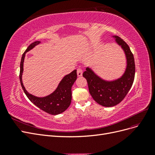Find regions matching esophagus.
<instances>
[{
  "label": "esophagus",
  "mask_w": 155,
  "mask_h": 155,
  "mask_svg": "<svg viewBox=\"0 0 155 155\" xmlns=\"http://www.w3.org/2000/svg\"><path fill=\"white\" fill-rule=\"evenodd\" d=\"M77 74L78 77H81L83 75V70L81 68H78L77 70Z\"/></svg>",
  "instance_id": "1"
}]
</instances>
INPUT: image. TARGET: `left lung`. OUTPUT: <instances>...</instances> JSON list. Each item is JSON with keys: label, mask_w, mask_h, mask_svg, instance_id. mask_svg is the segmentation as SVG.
<instances>
[{"label": "left lung", "mask_w": 155, "mask_h": 155, "mask_svg": "<svg viewBox=\"0 0 155 155\" xmlns=\"http://www.w3.org/2000/svg\"><path fill=\"white\" fill-rule=\"evenodd\" d=\"M112 37L125 54L127 66L124 74L115 80L107 81L98 76L89 67H87L86 71L83 74L93 99L98 104L106 107L118 105L124 99L133 85L135 75L134 59L129 46L120 37L116 35Z\"/></svg>", "instance_id": "8db88e82"}]
</instances>
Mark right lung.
I'll use <instances>...</instances> for the list:
<instances>
[{
	"label": "right lung",
	"instance_id": "add662e5",
	"mask_svg": "<svg viewBox=\"0 0 155 155\" xmlns=\"http://www.w3.org/2000/svg\"><path fill=\"white\" fill-rule=\"evenodd\" d=\"M40 43L41 41H35L31 43L22 54L20 64L19 74L21 85L28 98L35 105L48 114L57 115L66 110L70 105L72 100V87L77 79V70H74L71 73L66 75L60 81L57 88L48 96L45 97H37L28 92L23 85L22 81L23 63H24L25 55L26 52Z\"/></svg>",
	"mask_w": 155,
	"mask_h": 155
}]
</instances>
